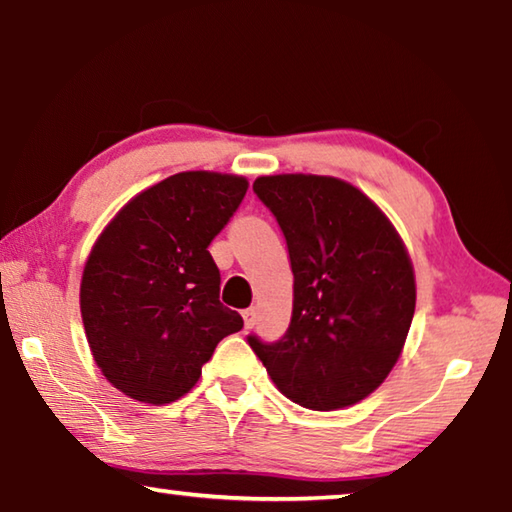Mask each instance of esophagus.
Wrapping results in <instances>:
<instances>
[{
  "label": "esophagus",
  "instance_id": "34e87169",
  "mask_svg": "<svg viewBox=\"0 0 512 512\" xmlns=\"http://www.w3.org/2000/svg\"><path fill=\"white\" fill-rule=\"evenodd\" d=\"M244 325H246V329H253V325H255V320H257V309L255 307H250V309H246L244 314Z\"/></svg>",
  "mask_w": 512,
  "mask_h": 512
}]
</instances>
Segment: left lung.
Masks as SVG:
<instances>
[{"mask_svg":"<svg viewBox=\"0 0 512 512\" xmlns=\"http://www.w3.org/2000/svg\"><path fill=\"white\" fill-rule=\"evenodd\" d=\"M253 189L287 239L293 311L280 341L250 334V348L291 402L314 411L357 404L388 377L409 334V253L386 214L345 180L282 173Z\"/></svg>","mask_w":512,"mask_h":512,"instance_id":"8db88e82","label":"left lung"}]
</instances>
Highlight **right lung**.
Segmentation results:
<instances>
[{
  "label": "right lung",
  "mask_w": 512,
  "mask_h": 512,
  "mask_svg": "<svg viewBox=\"0 0 512 512\" xmlns=\"http://www.w3.org/2000/svg\"><path fill=\"white\" fill-rule=\"evenodd\" d=\"M248 189L230 173L183 171L121 207L83 268L81 316L112 386L144 404L176 402L244 320L221 305L207 246Z\"/></svg>",
  "instance_id": "add662e5"
}]
</instances>
